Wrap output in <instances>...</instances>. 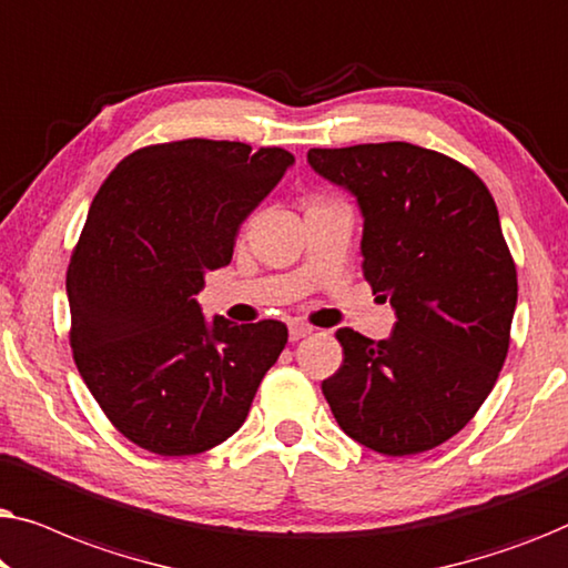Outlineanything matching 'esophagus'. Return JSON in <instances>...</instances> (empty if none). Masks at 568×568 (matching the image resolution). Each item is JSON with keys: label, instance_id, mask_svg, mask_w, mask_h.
<instances>
[{"label": "esophagus", "instance_id": "34e87169", "mask_svg": "<svg viewBox=\"0 0 568 568\" xmlns=\"http://www.w3.org/2000/svg\"><path fill=\"white\" fill-rule=\"evenodd\" d=\"M313 328L310 325H302V323H292L290 325V341H300V338H307Z\"/></svg>", "mask_w": 568, "mask_h": 568}]
</instances>
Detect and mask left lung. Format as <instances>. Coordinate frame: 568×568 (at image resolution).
<instances>
[{
	"label": "left lung",
	"instance_id": "8db88e82",
	"mask_svg": "<svg viewBox=\"0 0 568 568\" xmlns=\"http://www.w3.org/2000/svg\"><path fill=\"white\" fill-rule=\"evenodd\" d=\"M364 216L362 271L390 300V338L336 331L344 364L323 379L341 429L387 457L455 437L484 406L509 352L517 268L486 183L408 142L310 150Z\"/></svg>",
	"mask_w": 568,
	"mask_h": 568
}]
</instances>
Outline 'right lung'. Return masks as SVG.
I'll list each match as a JSON object with an SVG mask.
<instances>
[{"label":"right lung","instance_id":"add662e5","mask_svg":"<svg viewBox=\"0 0 568 568\" xmlns=\"http://www.w3.org/2000/svg\"><path fill=\"white\" fill-rule=\"evenodd\" d=\"M294 162L282 146L181 139L123 158L67 271L69 344L115 429L154 455L206 453L243 426L286 325L201 313L206 271Z\"/></svg>","mask_w":568,"mask_h":568}]
</instances>
